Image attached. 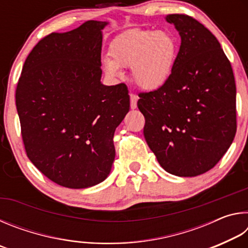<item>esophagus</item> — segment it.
Returning a JSON list of instances; mask_svg holds the SVG:
<instances>
[{
	"mask_svg": "<svg viewBox=\"0 0 248 248\" xmlns=\"http://www.w3.org/2000/svg\"><path fill=\"white\" fill-rule=\"evenodd\" d=\"M139 97L136 94H130V106H131V109H136L137 108V102Z\"/></svg>",
	"mask_w": 248,
	"mask_h": 248,
	"instance_id": "esophagus-1",
	"label": "esophagus"
}]
</instances>
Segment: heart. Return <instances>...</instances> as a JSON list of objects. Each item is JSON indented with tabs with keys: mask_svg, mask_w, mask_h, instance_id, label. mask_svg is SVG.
Listing matches in <instances>:
<instances>
[{
	"mask_svg": "<svg viewBox=\"0 0 248 248\" xmlns=\"http://www.w3.org/2000/svg\"><path fill=\"white\" fill-rule=\"evenodd\" d=\"M177 41L164 31L131 29L111 45V59H105L107 72L119 77L120 68H132L133 81L142 89L162 86L173 70L177 56Z\"/></svg>",
	"mask_w": 248,
	"mask_h": 248,
	"instance_id": "1",
	"label": "heart"
}]
</instances>
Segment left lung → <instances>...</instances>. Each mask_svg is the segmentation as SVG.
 <instances>
[{"instance_id":"left-lung-1","label":"left lung","mask_w":248,"mask_h":248,"mask_svg":"<svg viewBox=\"0 0 248 248\" xmlns=\"http://www.w3.org/2000/svg\"><path fill=\"white\" fill-rule=\"evenodd\" d=\"M182 43L167 81L139 93L146 143L167 173L203 174L217 165L236 133L232 66L215 35L185 14L166 15Z\"/></svg>"}]
</instances>
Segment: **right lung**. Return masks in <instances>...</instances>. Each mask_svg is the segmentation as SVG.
Wrapping results in <instances>:
<instances>
[{
    "instance_id": "add662e5",
    "label": "right lung",
    "mask_w": 248,
    "mask_h": 248,
    "mask_svg": "<svg viewBox=\"0 0 248 248\" xmlns=\"http://www.w3.org/2000/svg\"><path fill=\"white\" fill-rule=\"evenodd\" d=\"M105 25L89 20L44 37L28 54L16 87L28 158L66 188L92 187L107 178L115 130L129 111L127 85L100 83Z\"/></svg>"
}]
</instances>
